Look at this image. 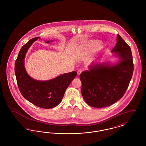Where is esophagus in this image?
Segmentation results:
<instances>
[{
	"instance_id": "obj_1",
	"label": "esophagus",
	"mask_w": 146,
	"mask_h": 146,
	"mask_svg": "<svg viewBox=\"0 0 146 146\" xmlns=\"http://www.w3.org/2000/svg\"><path fill=\"white\" fill-rule=\"evenodd\" d=\"M82 72H83V70H82V69H79V70H78V71H77V74H78V75H80V74L82 73Z\"/></svg>"
}]
</instances>
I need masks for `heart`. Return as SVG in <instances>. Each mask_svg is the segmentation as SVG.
<instances>
[{"label": "heart", "mask_w": 146, "mask_h": 146, "mask_svg": "<svg viewBox=\"0 0 146 146\" xmlns=\"http://www.w3.org/2000/svg\"><path fill=\"white\" fill-rule=\"evenodd\" d=\"M96 43L97 42L94 40L88 41L86 42V44L84 46H83L82 50L86 51H92L95 49Z\"/></svg>", "instance_id": "1"}]
</instances>
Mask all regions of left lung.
<instances>
[{
    "instance_id": "left-lung-1",
    "label": "left lung",
    "mask_w": 146,
    "mask_h": 146,
    "mask_svg": "<svg viewBox=\"0 0 146 146\" xmlns=\"http://www.w3.org/2000/svg\"><path fill=\"white\" fill-rule=\"evenodd\" d=\"M119 61L95 63L80 75L82 94L86 103L96 108L114 104L123 97L132 78L133 72L131 50L119 35L111 50Z\"/></svg>"
}]
</instances>
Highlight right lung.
I'll return each mask as SVG.
<instances>
[{
  "label": "right lung",
  "mask_w": 146,
  "mask_h": 146,
  "mask_svg": "<svg viewBox=\"0 0 146 146\" xmlns=\"http://www.w3.org/2000/svg\"><path fill=\"white\" fill-rule=\"evenodd\" d=\"M39 38L38 36L31 39L21 48L15 63V73L19 89L24 98L39 107L49 109L61 102L66 89L76 76V72L64 73L45 81L35 80L29 76L25 69V58L32 44Z\"/></svg>",
  "instance_id": "add662e5"
}]
</instances>
